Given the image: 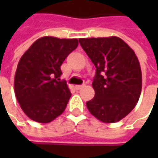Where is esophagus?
Instances as JSON below:
<instances>
[{
  "instance_id": "obj_1",
  "label": "esophagus",
  "mask_w": 158,
  "mask_h": 158,
  "mask_svg": "<svg viewBox=\"0 0 158 158\" xmlns=\"http://www.w3.org/2000/svg\"><path fill=\"white\" fill-rule=\"evenodd\" d=\"M84 86H85L84 84H82V85H76L75 88H76V89H77V90H79V89H81L82 88H83Z\"/></svg>"
}]
</instances>
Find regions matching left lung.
Returning <instances> with one entry per match:
<instances>
[{
    "mask_svg": "<svg viewBox=\"0 0 158 158\" xmlns=\"http://www.w3.org/2000/svg\"><path fill=\"white\" fill-rule=\"evenodd\" d=\"M96 67L94 98L89 112L104 123L125 118L135 107L142 91V70L134 50L118 37L79 39Z\"/></svg>",
    "mask_w": 158,
    "mask_h": 158,
    "instance_id": "8db88e82",
    "label": "left lung"
}]
</instances>
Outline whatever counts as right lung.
<instances>
[{
  "label": "right lung",
  "instance_id": "1",
  "mask_svg": "<svg viewBox=\"0 0 158 158\" xmlns=\"http://www.w3.org/2000/svg\"><path fill=\"white\" fill-rule=\"evenodd\" d=\"M77 46L76 39L42 37L21 57L14 90L22 110L31 119L49 123L65 111L71 92L66 82L60 81V66Z\"/></svg>",
  "mask_w": 158,
  "mask_h": 158
}]
</instances>
